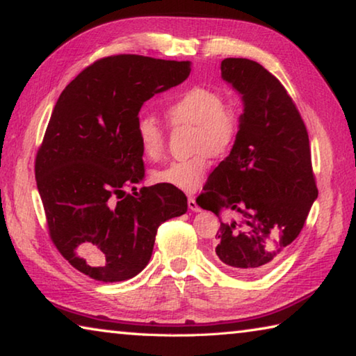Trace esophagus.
Wrapping results in <instances>:
<instances>
[{
	"label": "esophagus",
	"mask_w": 356,
	"mask_h": 356,
	"mask_svg": "<svg viewBox=\"0 0 356 356\" xmlns=\"http://www.w3.org/2000/svg\"><path fill=\"white\" fill-rule=\"evenodd\" d=\"M188 209L191 210V212H201V207L197 206L195 196H190L188 197Z\"/></svg>",
	"instance_id": "34e87169"
}]
</instances>
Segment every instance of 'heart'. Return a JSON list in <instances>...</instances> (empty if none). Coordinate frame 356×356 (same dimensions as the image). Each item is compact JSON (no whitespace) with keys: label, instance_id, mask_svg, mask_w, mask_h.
I'll return each mask as SVG.
<instances>
[{"label":"heart","instance_id":"obj_1","mask_svg":"<svg viewBox=\"0 0 356 356\" xmlns=\"http://www.w3.org/2000/svg\"><path fill=\"white\" fill-rule=\"evenodd\" d=\"M172 122L196 125L193 149L188 159L174 160L152 174L156 184L174 186L182 191H195L202 185L210 170V154L221 156L232 149L240 130V120L232 108L226 106L222 95L212 89L195 86L184 91L166 108ZM136 141L143 155L160 160L165 154V129L159 120L143 116L136 122Z\"/></svg>","mask_w":356,"mask_h":356}]
</instances>
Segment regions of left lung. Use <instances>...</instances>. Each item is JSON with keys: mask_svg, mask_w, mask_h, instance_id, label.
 Returning a JSON list of instances; mask_svg holds the SVG:
<instances>
[{"mask_svg": "<svg viewBox=\"0 0 356 356\" xmlns=\"http://www.w3.org/2000/svg\"><path fill=\"white\" fill-rule=\"evenodd\" d=\"M222 80L242 95L237 140L210 174L204 207L221 221L215 259L240 275L272 267L298 237L317 197L309 138L278 78L245 58L221 61Z\"/></svg>", "mask_w": 356, "mask_h": 356, "instance_id": "left-lung-1", "label": "left lung"}]
</instances>
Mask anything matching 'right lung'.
Segmentation results:
<instances>
[{
	"mask_svg": "<svg viewBox=\"0 0 356 356\" xmlns=\"http://www.w3.org/2000/svg\"><path fill=\"white\" fill-rule=\"evenodd\" d=\"M190 65L140 55L99 59L53 108L35 182L53 243L89 278H134L152 256L159 226L186 212V196L174 186L136 191L144 163L135 129L144 102L185 81Z\"/></svg>",
	"mask_w": 356,
	"mask_h": 356,
	"instance_id": "1",
	"label": "right lung"
}]
</instances>
